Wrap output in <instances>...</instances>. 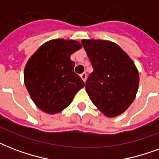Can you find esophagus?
Masks as SVG:
<instances>
[{
    "instance_id": "1",
    "label": "esophagus",
    "mask_w": 159,
    "mask_h": 159,
    "mask_svg": "<svg viewBox=\"0 0 159 159\" xmlns=\"http://www.w3.org/2000/svg\"><path fill=\"white\" fill-rule=\"evenodd\" d=\"M81 78L83 80V82H86V80H87V73L83 72L82 74H81Z\"/></svg>"
}]
</instances>
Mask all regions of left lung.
<instances>
[{
	"label": "left lung",
	"mask_w": 159,
	"mask_h": 159,
	"mask_svg": "<svg viewBox=\"0 0 159 159\" xmlns=\"http://www.w3.org/2000/svg\"><path fill=\"white\" fill-rule=\"evenodd\" d=\"M93 72L86 82V91L107 117L124 113L135 98L139 76L135 64L122 48L111 41L82 39Z\"/></svg>",
	"instance_id": "obj_1"
}]
</instances>
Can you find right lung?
I'll list each match as a JSON object with an SVG mask.
<instances>
[{
	"label": "right lung",
	"instance_id": "obj_1",
	"mask_svg": "<svg viewBox=\"0 0 159 159\" xmlns=\"http://www.w3.org/2000/svg\"><path fill=\"white\" fill-rule=\"evenodd\" d=\"M82 48L76 40L52 39L39 47L26 63L24 81L34 104L45 113L57 114L69 106L84 87L74 72L71 55Z\"/></svg>",
	"mask_w": 159,
	"mask_h": 159
}]
</instances>
